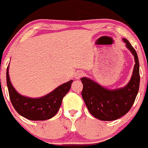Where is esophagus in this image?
Wrapping results in <instances>:
<instances>
[{"instance_id": "esophagus-1", "label": "esophagus", "mask_w": 148, "mask_h": 148, "mask_svg": "<svg viewBox=\"0 0 148 148\" xmlns=\"http://www.w3.org/2000/svg\"><path fill=\"white\" fill-rule=\"evenodd\" d=\"M83 75H84V73H83V72H81V71H77V72H76V73L75 74V78L76 80H79V79L81 78Z\"/></svg>"}]
</instances>
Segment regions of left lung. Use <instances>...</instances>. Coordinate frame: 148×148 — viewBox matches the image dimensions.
Returning <instances> with one entry per match:
<instances>
[{
    "label": "left lung",
    "mask_w": 148,
    "mask_h": 148,
    "mask_svg": "<svg viewBox=\"0 0 148 148\" xmlns=\"http://www.w3.org/2000/svg\"><path fill=\"white\" fill-rule=\"evenodd\" d=\"M123 40L135 58L132 75L123 88L109 90L88 77H82V97L88 110L95 118L103 121H112L125 115L132 108L140 86L139 60L138 54L125 38Z\"/></svg>",
    "instance_id": "8db88e82"
}]
</instances>
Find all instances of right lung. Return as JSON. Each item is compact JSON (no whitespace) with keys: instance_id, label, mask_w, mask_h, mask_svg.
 I'll return each mask as SVG.
<instances>
[{"instance_id":"1","label":"right lung","mask_w":148,"mask_h":148,"mask_svg":"<svg viewBox=\"0 0 148 148\" xmlns=\"http://www.w3.org/2000/svg\"><path fill=\"white\" fill-rule=\"evenodd\" d=\"M7 68L6 80L9 96L13 108L18 114L30 120H45L53 118L61 106L63 98L69 91L73 80L62 84L45 95L30 98L19 94L11 84Z\"/></svg>"}]
</instances>
